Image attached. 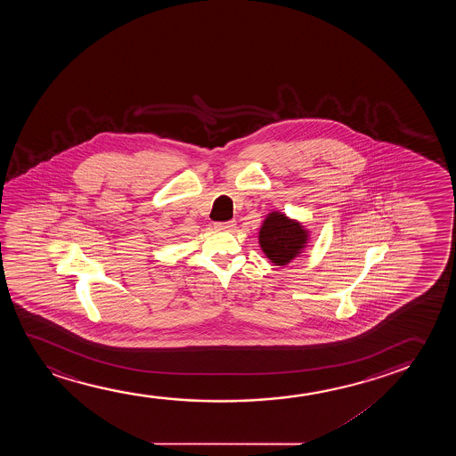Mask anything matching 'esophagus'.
<instances>
[{"instance_id":"34e87169","label":"esophagus","mask_w":456,"mask_h":456,"mask_svg":"<svg viewBox=\"0 0 456 456\" xmlns=\"http://www.w3.org/2000/svg\"><path fill=\"white\" fill-rule=\"evenodd\" d=\"M216 229H219V231H232L233 227H235V221L232 219V221H225V223H216Z\"/></svg>"}]
</instances>
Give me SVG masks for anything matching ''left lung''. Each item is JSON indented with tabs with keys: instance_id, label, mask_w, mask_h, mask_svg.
<instances>
[{
	"instance_id": "obj_1",
	"label": "left lung",
	"mask_w": 456,
	"mask_h": 456,
	"mask_svg": "<svg viewBox=\"0 0 456 456\" xmlns=\"http://www.w3.org/2000/svg\"><path fill=\"white\" fill-rule=\"evenodd\" d=\"M308 241V231L296 219L281 212L269 213L258 232V243L265 256L277 266H285L299 256Z\"/></svg>"
}]
</instances>
